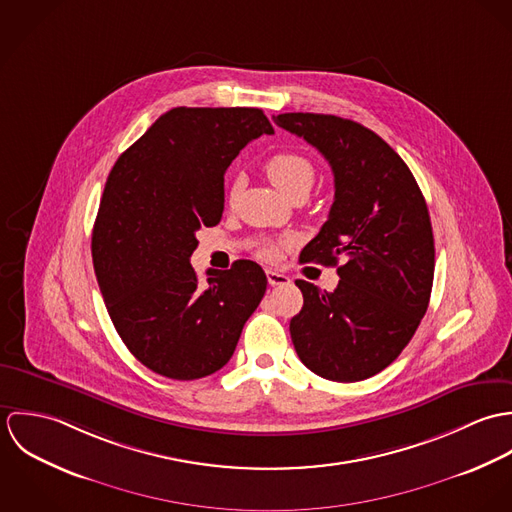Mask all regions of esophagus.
Returning <instances> with one entry per match:
<instances>
[{
  "instance_id": "34e87169",
  "label": "esophagus",
  "mask_w": 512,
  "mask_h": 512,
  "mask_svg": "<svg viewBox=\"0 0 512 512\" xmlns=\"http://www.w3.org/2000/svg\"><path fill=\"white\" fill-rule=\"evenodd\" d=\"M266 278H268V284L270 286H284V284H290V278L278 270H266Z\"/></svg>"
}]
</instances>
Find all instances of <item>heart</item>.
Segmentation results:
<instances>
[{
    "label": "heart",
    "instance_id": "obj_1",
    "mask_svg": "<svg viewBox=\"0 0 512 512\" xmlns=\"http://www.w3.org/2000/svg\"><path fill=\"white\" fill-rule=\"evenodd\" d=\"M266 173L272 179V183L284 191L288 197L299 195V193H309L315 185L317 179V171L315 165L309 157H305L303 153H295V151H284V153H276L266 161ZM240 189V181H232L228 185L226 197L228 201H232L236 197ZM278 246L276 244H264L258 250V256L264 260H276L278 258Z\"/></svg>",
    "mask_w": 512,
    "mask_h": 512
}]
</instances>
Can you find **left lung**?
Listing matches in <instances>:
<instances>
[{
    "label": "left lung",
    "instance_id": "1",
    "mask_svg": "<svg viewBox=\"0 0 512 512\" xmlns=\"http://www.w3.org/2000/svg\"><path fill=\"white\" fill-rule=\"evenodd\" d=\"M274 122L315 147L335 177L329 219L299 262L343 258L335 292L295 280V353L327 380H365L396 361L426 315L436 266L426 199L402 157L365 126L309 112Z\"/></svg>",
    "mask_w": 512,
    "mask_h": 512
}]
</instances>
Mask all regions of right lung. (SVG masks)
Segmentation results:
<instances>
[{"mask_svg":"<svg viewBox=\"0 0 512 512\" xmlns=\"http://www.w3.org/2000/svg\"><path fill=\"white\" fill-rule=\"evenodd\" d=\"M274 134L260 108H173L114 163L92 230V262L108 315L149 370L195 380L226 365L266 293L252 260L209 270L189 258L197 230L219 224L224 171Z\"/></svg>","mask_w":512,"mask_h":512,"instance_id":"1","label":"right lung"}]
</instances>
